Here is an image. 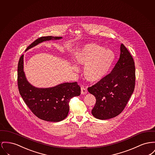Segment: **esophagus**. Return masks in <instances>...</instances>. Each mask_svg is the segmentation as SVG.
Masks as SVG:
<instances>
[{"mask_svg": "<svg viewBox=\"0 0 155 155\" xmlns=\"http://www.w3.org/2000/svg\"><path fill=\"white\" fill-rule=\"evenodd\" d=\"M81 94H82V95H85V94H86L87 93V88H85L84 86H81Z\"/></svg>", "mask_w": 155, "mask_h": 155, "instance_id": "1", "label": "esophagus"}]
</instances>
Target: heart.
<instances>
[{"label":"heart","mask_w":155,"mask_h":155,"mask_svg":"<svg viewBox=\"0 0 155 155\" xmlns=\"http://www.w3.org/2000/svg\"><path fill=\"white\" fill-rule=\"evenodd\" d=\"M76 60L80 64L85 65L84 74L90 81H97L109 72L115 59L114 52L95 43L83 47L76 53ZM77 67L75 66V69Z\"/></svg>","instance_id":"heart-1"}]
</instances>
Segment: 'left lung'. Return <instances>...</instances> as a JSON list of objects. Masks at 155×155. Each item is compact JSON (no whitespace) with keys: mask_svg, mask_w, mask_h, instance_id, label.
Segmentation results:
<instances>
[{"mask_svg":"<svg viewBox=\"0 0 155 155\" xmlns=\"http://www.w3.org/2000/svg\"><path fill=\"white\" fill-rule=\"evenodd\" d=\"M118 62L110 73L95 85L88 88L96 103L92 114L96 118L105 120L114 118L126 107L135 85V67L132 55L121 44Z\"/></svg>","mask_w":155,"mask_h":155,"instance_id":"1","label":"left lung"}]
</instances>
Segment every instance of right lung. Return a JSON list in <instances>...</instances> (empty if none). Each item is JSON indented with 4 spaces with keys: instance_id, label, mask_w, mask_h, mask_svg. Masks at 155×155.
<instances>
[{
    "instance_id": "1",
    "label": "right lung",
    "mask_w": 155,
    "mask_h": 155,
    "mask_svg": "<svg viewBox=\"0 0 155 155\" xmlns=\"http://www.w3.org/2000/svg\"><path fill=\"white\" fill-rule=\"evenodd\" d=\"M61 38L62 37H41L28 47L25 51L43 41ZM23 57H20L18 67V91L23 100L38 118L54 122L63 120L68 115L70 100L81 94L80 85L74 82L46 88L33 86L28 82L23 71Z\"/></svg>"
}]
</instances>
